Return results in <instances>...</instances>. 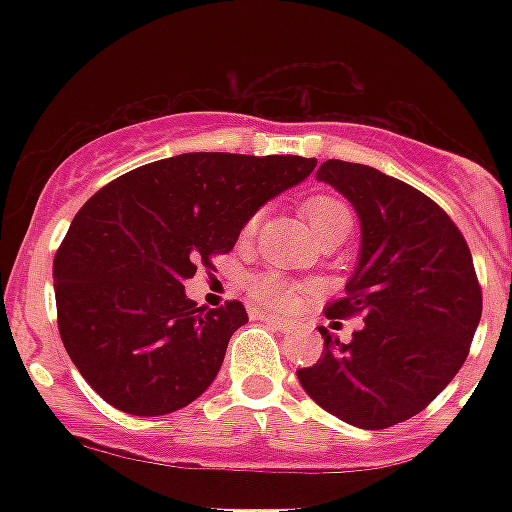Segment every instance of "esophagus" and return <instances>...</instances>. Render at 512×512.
Returning <instances> with one entry per match:
<instances>
[{
  "label": "esophagus",
  "instance_id": "esophagus-1",
  "mask_svg": "<svg viewBox=\"0 0 512 512\" xmlns=\"http://www.w3.org/2000/svg\"><path fill=\"white\" fill-rule=\"evenodd\" d=\"M252 319H260V321H268V324H273L276 329H287L289 324L284 319H279V316H271V313H263V311H255L252 313Z\"/></svg>",
  "mask_w": 512,
  "mask_h": 512
}]
</instances>
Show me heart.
I'll use <instances>...</instances> for the list:
<instances>
[{"label":"heart","instance_id":"1","mask_svg":"<svg viewBox=\"0 0 512 512\" xmlns=\"http://www.w3.org/2000/svg\"><path fill=\"white\" fill-rule=\"evenodd\" d=\"M303 212L308 217V223L313 225V231L319 233V239H324L329 233L350 231V225H353V212H350L348 204L337 199V196H327V193L311 196L303 204ZM257 223H260V215L249 217L247 225H244V236H252L257 231ZM252 297L265 308L289 311L303 300V289L292 287L281 276L268 273V276H260V279L252 281Z\"/></svg>","mask_w":512,"mask_h":512}]
</instances>
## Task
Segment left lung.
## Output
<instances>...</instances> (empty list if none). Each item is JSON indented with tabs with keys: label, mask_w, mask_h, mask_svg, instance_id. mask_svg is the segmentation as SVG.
I'll list each match as a JSON object with an SVG mask.
<instances>
[{
	"label": "left lung",
	"mask_w": 512,
	"mask_h": 512,
	"mask_svg": "<svg viewBox=\"0 0 512 512\" xmlns=\"http://www.w3.org/2000/svg\"><path fill=\"white\" fill-rule=\"evenodd\" d=\"M319 180L353 204L361 252L327 319L361 316L348 342L297 369L305 393L348 425L382 430L420 414L460 372L481 321L468 241L425 193L374 167L329 159ZM340 327V321H335Z\"/></svg>",
	"instance_id": "1"
}]
</instances>
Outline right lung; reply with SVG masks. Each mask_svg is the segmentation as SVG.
I'll list each match as a JSON object with an SVG mask.
<instances>
[{
  "mask_svg": "<svg viewBox=\"0 0 512 512\" xmlns=\"http://www.w3.org/2000/svg\"><path fill=\"white\" fill-rule=\"evenodd\" d=\"M313 167L303 156L180 154L116 177L76 212L52 263L58 329L103 401L159 417L212 385L249 316L239 300L199 308L185 279L231 252L249 217Z\"/></svg>",
  "mask_w": 512,
  "mask_h": 512,
  "instance_id": "1",
  "label": "right lung"
}]
</instances>
